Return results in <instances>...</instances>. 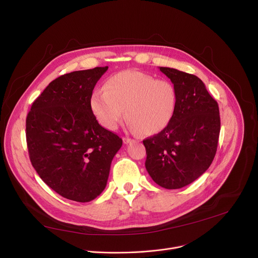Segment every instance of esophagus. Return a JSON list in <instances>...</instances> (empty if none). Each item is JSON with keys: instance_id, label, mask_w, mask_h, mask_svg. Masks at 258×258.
Returning <instances> with one entry per match:
<instances>
[{"instance_id": "1", "label": "esophagus", "mask_w": 258, "mask_h": 258, "mask_svg": "<svg viewBox=\"0 0 258 258\" xmlns=\"http://www.w3.org/2000/svg\"><path fill=\"white\" fill-rule=\"evenodd\" d=\"M123 142H124V144H128V143L135 142V140H132V139H130V138H123Z\"/></svg>"}]
</instances>
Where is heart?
<instances>
[{"label":"heart","mask_w":258,"mask_h":258,"mask_svg":"<svg viewBox=\"0 0 258 258\" xmlns=\"http://www.w3.org/2000/svg\"><path fill=\"white\" fill-rule=\"evenodd\" d=\"M176 102V90L170 82L125 71L110 77L104 89L92 94L91 109L98 122L110 131L118 127L125 110L128 127L151 136L168 126Z\"/></svg>","instance_id":"b5f03b06"}]
</instances>
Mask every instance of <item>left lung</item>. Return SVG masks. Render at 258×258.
I'll return each mask as SVG.
<instances>
[{
  "mask_svg": "<svg viewBox=\"0 0 258 258\" xmlns=\"http://www.w3.org/2000/svg\"><path fill=\"white\" fill-rule=\"evenodd\" d=\"M172 82L177 102L168 126L143 141L145 167L153 181L174 190L190 184L211 166L218 147V102L196 76L160 67Z\"/></svg>",
  "mask_w": 258,
  "mask_h": 258,
  "instance_id": "left-lung-1",
  "label": "left lung"
}]
</instances>
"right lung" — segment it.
<instances>
[{
  "mask_svg": "<svg viewBox=\"0 0 258 258\" xmlns=\"http://www.w3.org/2000/svg\"><path fill=\"white\" fill-rule=\"evenodd\" d=\"M106 67L63 75L35 99L26 120L32 166L62 197L89 202L105 190L121 138L102 127L91 109Z\"/></svg>",
  "mask_w": 258,
  "mask_h": 258,
  "instance_id": "1",
  "label": "right lung"
}]
</instances>
